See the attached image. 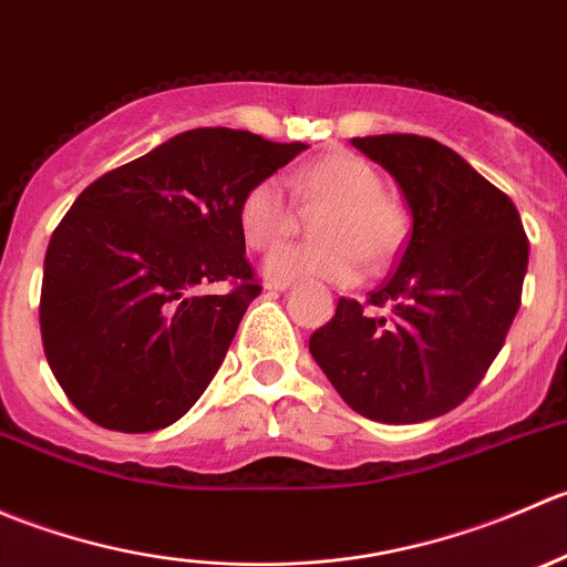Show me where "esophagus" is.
Segmentation results:
<instances>
[{
    "label": "esophagus",
    "mask_w": 567,
    "mask_h": 567,
    "mask_svg": "<svg viewBox=\"0 0 567 567\" xmlns=\"http://www.w3.org/2000/svg\"><path fill=\"white\" fill-rule=\"evenodd\" d=\"M290 285H293L290 279H266L268 290H288Z\"/></svg>",
    "instance_id": "obj_1"
}]
</instances>
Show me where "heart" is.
I'll list each match as a JSON object with an SVG mask.
<instances>
[{"label": "heart", "mask_w": 567, "mask_h": 567, "mask_svg": "<svg viewBox=\"0 0 567 567\" xmlns=\"http://www.w3.org/2000/svg\"><path fill=\"white\" fill-rule=\"evenodd\" d=\"M293 194L307 208H326L318 219L323 244L279 247L296 230V210L282 181H255L238 199V230L255 251L274 249L262 262L271 279H326L351 285L362 266L381 268L398 255L405 238V216L384 194L379 169L353 153H326L290 177Z\"/></svg>", "instance_id": "heart-1"}]
</instances>
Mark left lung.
<instances>
[{"mask_svg": "<svg viewBox=\"0 0 567 567\" xmlns=\"http://www.w3.org/2000/svg\"><path fill=\"white\" fill-rule=\"evenodd\" d=\"M351 145L398 181L414 225L392 277L368 305L337 301L310 353L357 414L425 422L461 405L505 346L529 241L513 199L442 142L381 134Z\"/></svg>", "mask_w": 567, "mask_h": 567, "instance_id": "left-lung-1", "label": "left lung"}]
</instances>
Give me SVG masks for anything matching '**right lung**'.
Returning a JSON list of instances; mask_svg holds the SVG:
<instances>
[{"label":"right lung","instance_id":"right-lung-1","mask_svg":"<svg viewBox=\"0 0 567 567\" xmlns=\"http://www.w3.org/2000/svg\"><path fill=\"white\" fill-rule=\"evenodd\" d=\"M307 151L249 131L192 128L101 175L51 236L40 334L54 379L95 425H173L219 370L260 285L238 199ZM210 281L231 290L205 297Z\"/></svg>","mask_w":567,"mask_h":567}]
</instances>
